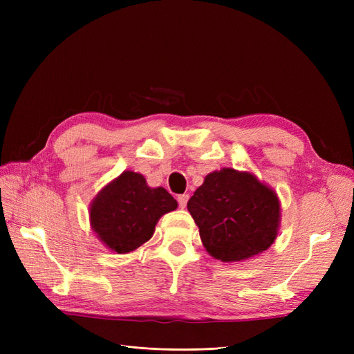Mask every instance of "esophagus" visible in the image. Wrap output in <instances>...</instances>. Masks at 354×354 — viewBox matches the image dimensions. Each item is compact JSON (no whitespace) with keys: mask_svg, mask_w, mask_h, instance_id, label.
Instances as JSON below:
<instances>
[{"mask_svg":"<svg viewBox=\"0 0 354 354\" xmlns=\"http://www.w3.org/2000/svg\"><path fill=\"white\" fill-rule=\"evenodd\" d=\"M187 201H189V195H187V194L178 195V196H177V202H178V207H180V208H186Z\"/></svg>","mask_w":354,"mask_h":354,"instance_id":"34e87169","label":"esophagus"}]
</instances>
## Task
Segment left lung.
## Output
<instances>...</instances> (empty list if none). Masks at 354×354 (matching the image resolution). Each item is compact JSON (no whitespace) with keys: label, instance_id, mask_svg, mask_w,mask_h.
Instances as JSON below:
<instances>
[{"label":"left lung","instance_id":"obj_1","mask_svg":"<svg viewBox=\"0 0 354 354\" xmlns=\"http://www.w3.org/2000/svg\"><path fill=\"white\" fill-rule=\"evenodd\" d=\"M205 250L224 263L266 251L279 227L276 194L250 173L223 168L203 180L187 202Z\"/></svg>","mask_w":354,"mask_h":354}]
</instances>
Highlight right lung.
Returning a JSON list of instances; mask_svg holds the SVG:
<instances>
[{
    "mask_svg": "<svg viewBox=\"0 0 354 354\" xmlns=\"http://www.w3.org/2000/svg\"><path fill=\"white\" fill-rule=\"evenodd\" d=\"M177 201L164 187L151 189L142 174L125 171L91 203V227L118 254L131 252L152 238L158 220Z\"/></svg>",
    "mask_w": 354,
    "mask_h": 354,
    "instance_id": "add662e5",
    "label": "right lung"
}]
</instances>
